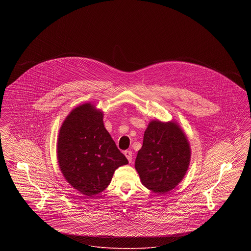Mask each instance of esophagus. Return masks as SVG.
<instances>
[{
    "label": "esophagus",
    "mask_w": 251,
    "mask_h": 251,
    "mask_svg": "<svg viewBox=\"0 0 251 251\" xmlns=\"http://www.w3.org/2000/svg\"><path fill=\"white\" fill-rule=\"evenodd\" d=\"M124 155L126 156L128 161L131 163V160H132V152H131V151H124Z\"/></svg>",
    "instance_id": "34e87169"
}]
</instances>
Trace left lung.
<instances>
[{
    "mask_svg": "<svg viewBox=\"0 0 251 251\" xmlns=\"http://www.w3.org/2000/svg\"><path fill=\"white\" fill-rule=\"evenodd\" d=\"M190 157L187 137L176 122L152 120L144 133L134 166L144 186L164 194L183 179Z\"/></svg>",
    "mask_w": 251,
    "mask_h": 251,
    "instance_id": "1",
    "label": "left lung"
}]
</instances>
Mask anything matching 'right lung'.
Returning a JSON list of instances; mask_svg holds the SVG:
<instances>
[{"label": "right lung", "mask_w": 251, "mask_h": 251, "mask_svg": "<svg viewBox=\"0 0 251 251\" xmlns=\"http://www.w3.org/2000/svg\"><path fill=\"white\" fill-rule=\"evenodd\" d=\"M102 119V112L90 102L79 105L64 120L57 140V159L65 179L88 197L103 191L115 170L128 164Z\"/></svg>", "instance_id": "1"}]
</instances>
